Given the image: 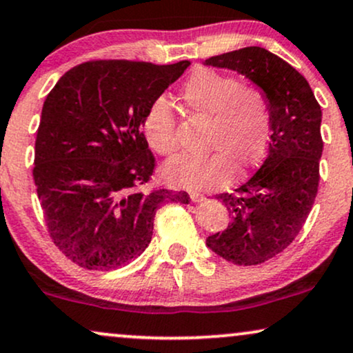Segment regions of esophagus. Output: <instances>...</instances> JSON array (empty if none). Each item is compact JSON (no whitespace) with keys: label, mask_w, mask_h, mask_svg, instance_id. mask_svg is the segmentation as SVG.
I'll list each match as a JSON object with an SVG mask.
<instances>
[{"label":"esophagus","mask_w":353,"mask_h":353,"mask_svg":"<svg viewBox=\"0 0 353 353\" xmlns=\"http://www.w3.org/2000/svg\"><path fill=\"white\" fill-rule=\"evenodd\" d=\"M190 200L194 201V203H200V201L205 200V195L203 194H196V192H192Z\"/></svg>","instance_id":"1"}]
</instances>
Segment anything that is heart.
Here are the masks:
<instances>
[{
    "instance_id": "1",
    "label": "heart",
    "mask_w": 353,
    "mask_h": 353,
    "mask_svg": "<svg viewBox=\"0 0 353 353\" xmlns=\"http://www.w3.org/2000/svg\"><path fill=\"white\" fill-rule=\"evenodd\" d=\"M181 100L190 111L211 117L206 148L210 154H179L163 168L169 185L185 190H213L229 184L234 171L245 176L270 148L272 134L271 103L260 88L213 69H196L181 87ZM143 134L159 154L177 148L176 116L164 98L148 106Z\"/></svg>"
}]
</instances>
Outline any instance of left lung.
Wrapping results in <instances>:
<instances>
[{"label": "left lung", "mask_w": 353, "mask_h": 353, "mask_svg": "<svg viewBox=\"0 0 353 353\" xmlns=\"http://www.w3.org/2000/svg\"><path fill=\"white\" fill-rule=\"evenodd\" d=\"M205 64L237 70L271 103L268 157L245 184L232 194L216 195L228 208L231 223L206 239L216 255L234 265H260L292 243L316 199L321 106L297 69L260 46L213 56Z\"/></svg>", "instance_id": "8db88e82"}]
</instances>
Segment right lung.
<instances>
[{"label":"right lung","instance_id":"add662e5","mask_svg":"<svg viewBox=\"0 0 353 353\" xmlns=\"http://www.w3.org/2000/svg\"><path fill=\"white\" fill-rule=\"evenodd\" d=\"M190 65L88 61L48 93L35 140L34 181L54 245L85 270L142 255L159 206L187 192L148 189L154 157L142 132L148 106Z\"/></svg>","mask_w":353,"mask_h":353}]
</instances>
